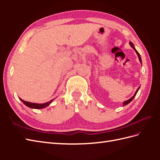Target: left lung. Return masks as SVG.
Wrapping results in <instances>:
<instances>
[{
    "label": "left lung",
    "instance_id": "8db88e82",
    "mask_svg": "<svg viewBox=\"0 0 160 160\" xmlns=\"http://www.w3.org/2000/svg\"><path fill=\"white\" fill-rule=\"evenodd\" d=\"M129 45H131V47H132V49H134V51H135V52H136V53H137V55H138V58H139V60H140V63H141V64H142V58H141V56H140V53H138V51L136 50V49H135V47H134V45H133V44H132V42H129ZM140 87H138V89L136 90V91H135V93H134V95H133V96H132L131 98H130V99H128V100H126V101H124V102H123V107L124 106H125V105H127L128 104H129V103H130L131 102L132 100H133V98H135V96H136V94H137V93H138V91H139V89H140Z\"/></svg>",
    "mask_w": 160,
    "mask_h": 160
}]
</instances>
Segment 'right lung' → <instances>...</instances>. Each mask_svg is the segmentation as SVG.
<instances>
[{
  "instance_id": "add662e5",
  "label": "right lung",
  "mask_w": 160,
  "mask_h": 160,
  "mask_svg": "<svg viewBox=\"0 0 160 160\" xmlns=\"http://www.w3.org/2000/svg\"><path fill=\"white\" fill-rule=\"evenodd\" d=\"M20 100H21L22 102L25 104L27 107H28L31 108H34V109H41V108H44L47 107H48L49 105L52 102L55 100V98L54 99L51 100L50 101L47 102L45 103H43V104H38V103H33V102H27L22 100L21 98H20Z\"/></svg>"
}]
</instances>
